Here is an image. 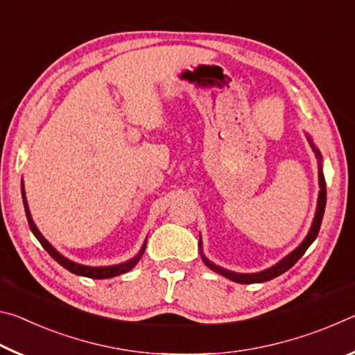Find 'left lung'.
Returning <instances> with one entry per match:
<instances>
[{"label": "left lung", "instance_id": "1", "mask_svg": "<svg viewBox=\"0 0 355 355\" xmlns=\"http://www.w3.org/2000/svg\"><path fill=\"white\" fill-rule=\"evenodd\" d=\"M310 141V146L311 148H313V152L316 155L318 158V163H320V171H318V173H320V196H318V205H316V213H315V219H313V224H311V228L309 232V235L305 236V239L302 243H300V245H297L296 249H294L290 255H286L284 260H280L277 264H274L272 268L269 269H264V271L261 272H254V274H241V272H233V271H228V269H224L218 266V264H214L208 260V258L202 254V241H199V249H200V254H202V260L203 263L207 264V266L211 269V271L218 272L220 275H224V277L230 279L233 282H236V284H261V282H268V280H272L277 277V275L286 272L288 269L293 268L294 264H296V261L299 260L300 257H302L305 254V250H307L310 248V244L315 241L318 233H320V228H321V222H322V216H324V209H326V180H324V175H322V169H321V153L320 150L315 148L313 142H311V139L309 137Z\"/></svg>", "mask_w": 355, "mask_h": 355}]
</instances>
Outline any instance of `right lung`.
<instances>
[{
  "label": "right lung",
  "mask_w": 355,
  "mask_h": 355,
  "mask_svg": "<svg viewBox=\"0 0 355 355\" xmlns=\"http://www.w3.org/2000/svg\"><path fill=\"white\" fill-rule=\"evenodd\" d=\"M21 196H23V205H25L28 224H29V228H31V232L34 233V236L39 239V243L44 245V249L53 258H55V260L59 264H61V266H64L65 269H67V271L73 272L76 275H83V277H89V279H110V277H116V275L125 274V272H128L130 269H133L136 264H137V261L141 260L144 250H146L147 241L144 243L141 252L135 258H131L130 261H125V263H120V264H114V266H98V268H94V266H84V264L71 261V260H69V258H65L64 255L59 254V252L55 248H53V245L48 243L46 239L42 236V233L37 230V227H35L34 220L31 218V213H29V208H28V202H26V196H25V189H23V184H21Z\"/></svg>",
  "instance_id": "1"
}]
</instances>
